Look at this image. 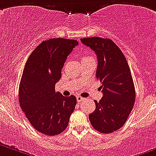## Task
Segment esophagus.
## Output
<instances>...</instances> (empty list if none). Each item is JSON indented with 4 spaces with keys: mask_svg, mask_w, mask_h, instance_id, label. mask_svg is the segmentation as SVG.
<instances>
[{
    "mask_svg": "<svg viewBox=\"0 0 156 156\" xmlns=\"http://www.w3.org/2000/svg\"><path fill=\"white\" fill-rule=\"evenodd\" d=\"M85 98H83V97H81V96H80V95H78V96H77V101H78V102H82V101H84L85 100Z\"/></svg>",
    "mask_w": 156,
    "mask_h": 156,
    "instance_id": "34e87169",
    "label": "esophagus"
}]
</instances>
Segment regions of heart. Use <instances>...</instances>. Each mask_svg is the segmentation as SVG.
I'll return each mask as SVG.
<instances>
[{
	"instance_id": "heart-1",
	"label": "heart",
	"mask_w": 156,
	"mask_h": 156,
	"mask_svg": "<svg viewBox=\"0 0 156 156\" xmlns=\"http://www.w3.org/2000/svg\"><path fill=\"white\" fill-rule=\"evenodd\" d=\"M91 58H92V57H91V56L85 55L83 57H82V61H83V60H87V59H91Z\"/></svg>"
}]
</instances>
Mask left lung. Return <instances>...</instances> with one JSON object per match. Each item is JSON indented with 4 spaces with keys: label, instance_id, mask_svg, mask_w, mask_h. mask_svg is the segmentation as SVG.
Masks as SVG:
<instances>
[{
    "label": "left lung",
    "instance_id": "obj_1",
    "mask_svg": "<svg viewBox=\"0 0 156 156\" xmlns=\"http://www.w3.org/2000/svg\"><path fill=\"white\" fill-rule=\"evenodd\" d=\"M81 43L95 51L98 59L96 78L103 95L95 100V109L88 118L99 132H114L127 121L135 101V89L126 57L109 39L89 37Z\"/></svg>",
    "mask_w": 156,
    "mask_h": 156
}]
</instances>
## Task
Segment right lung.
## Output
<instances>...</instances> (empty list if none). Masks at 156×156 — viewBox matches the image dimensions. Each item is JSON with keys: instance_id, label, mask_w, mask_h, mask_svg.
<instances>
[{"instance_id": "add662e5", "label": "right lung", "mask_w": 156, "mask_h": 156, "mask_svg": "<svg viewBox=\"0 0 156 156\" xmlns=\"http://www.w3.org/2000/svg\"><path fill=\"white\" fill-rule=\"evenodd\" d=\"M75 40L50 39L40 43L26 63L19 89L22 111L39 132L54 136L68 125L77 99L56 92L55 85L61 78V70L73 48Z\"/></svg>"}]
</instances>
